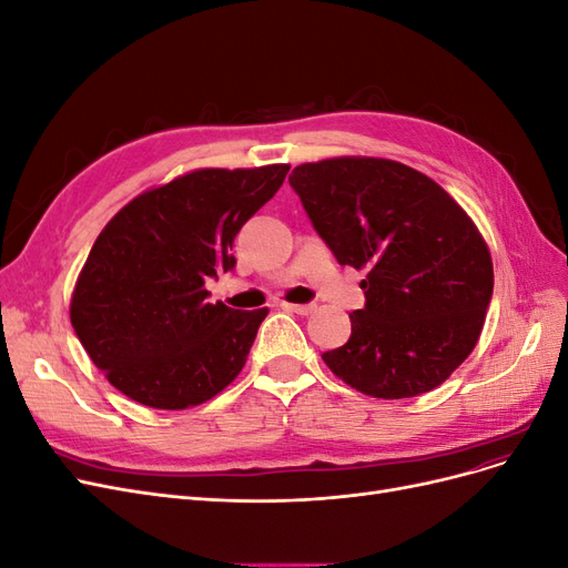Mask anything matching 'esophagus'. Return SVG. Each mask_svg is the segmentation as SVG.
<instances>
[{
  "label": "esophagus",
  "instance_id": "34e87169",
  "mask_svg": "<svg viewBox=\"0 0 568 568\" xmlns=\"http://www.w3.org/2000/svg\"><path fill=\"white\" fill-rule=\"evenodd\" d=\"M284 311L296 313V315H311L317 311L315 303H284Z\"/></svg>",
  "mask_w": 568,
  "mask_h": 568
}]
</instances>
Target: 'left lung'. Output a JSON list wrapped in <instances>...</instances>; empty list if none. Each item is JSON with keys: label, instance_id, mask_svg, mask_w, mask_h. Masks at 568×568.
Segmentation results:
<instances>
[{"label": "left lung", "instance_id": "8db88e82", "mask_svg": "<svg viewBox=\"0 0 568 568\" xmlns=\"http://www.w3.org/2000/svg\"><path fill=\"white\" fill-rule=\"evenodd\" d=\"M338 265L367 270L351 338L322 359L372 398L434 390L469 357L493 296V261L459 203L386 159L303 163L288 175Z\"/></svg>", "mask_w": 568, "mask_h": 568}]
</instances>
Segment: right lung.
Returning <instances> with one entry per match:
<instances>
[{"mask_svg": "<svg viewBox=\"0 0 568 568\" xmlns=\"http://www.w3.org/2000/svg\"><path fill=\"white\" fill-rule=\"evenodd\" d=\"M286 173L288 165L194 170L132 199L97 236L71 322L120 393L156 409H184L236 379L267 307L209 303L203 284L234 270V236Z\"/></svg>", "mask_w": 568, "mask_h": 568, "instance_id": "1", "label": "right lung"}]
</instances>
